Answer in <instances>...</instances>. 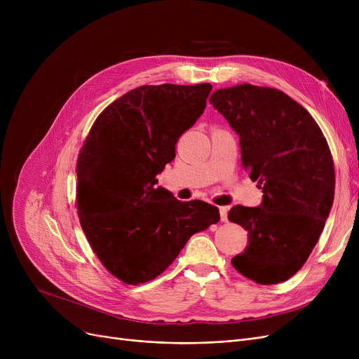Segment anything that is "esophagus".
I'll return each instance as SVG.
<instances>
[{"instance_id":"obj_1","label":"esophagus","mask_w":359,"mask_h":359,"mask_svg":"<svg viewBox=\"0 0 359 359\" xmlns=\"http://www.w3.org/2000/svg\"><path fill=\"white\" fill-rule=\"evenodd\" d=\"M219 218L224 222L229 219V208H227V206H221V208H219Z\"/></svg>"}]
</instances>
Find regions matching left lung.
<instances>
[{"instance_id":"8db88e82","label":"left lung","mask_w":359,"mask_h":359,"mask_svg":"<svg viewBox=\"0 0 359 359\" xmlns=\"http://www.w3.org/2000/svg\"><path fill=\"white\" fill-rule=\"evenodd\" d=\"M240 137L243 165L259 182V206L236 205L231 222L249 231L233 266L257 284L287 280L304 265L334 196L330 149L310 113L285 93L241 84L210 97Z\"/></svg>"}]
</instances>
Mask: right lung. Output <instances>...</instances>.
<instances>
[{
	"label": "right lung",
	"instance_id": "add662e5",
	"mask_svg": "<svg viewBox=\"0 0 359 359\" xmlns=\"http://www.w3.org/2000/svg\"><path fill=\"white\" fill-rule=\"evenodd\" d=\"M212 86H141L107 106L77 161V210L103 266L125 284L163 273L187 240L219 221L217 206L177 201L157 186L179 137L205 110Z\"/></svg>",
	"mask_w": 359,
	"mask_h": 359
}]
</instances>
